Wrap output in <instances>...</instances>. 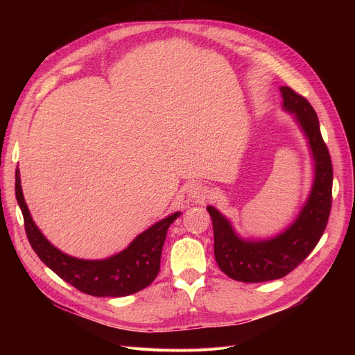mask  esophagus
<instances>
[{
    "label": "esophagus",
    "mask_w": 355,
    "mask_h": 355,
    "mask_svg": "<svg viewBox=\"0 0 355 355\" xmlns=\"http://www.w3.org/2000/svg\"><path fill=\"white\" fill-rule=\"evenodd\" d=\"M185 191H187V196L194 201H201V200L206 198L207 194H209L207 188L204 187L202 184H200V182H196V180L188 182L187 187H185Z\"/></svg>",
    "instance_id": "esophagus-1"
}]
</instances>
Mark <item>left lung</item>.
<instances>
[{"mask_svg": "<svg viewBox=\"0 0 355 355\" xmlns=\"http://www.w3.org/2000/svg\"><path fill=\"white\" fill-rule=\"evenodd\" d=\"M284 111L295 114L308 139L314 158V182L305 206L295 222L270 240H244L231 222L213 206H207L213 223L214 259L232 280L262 283L283 278L304 262L323 235L331 209L333 167L329 149L320 132L318 116L311 103L287 85L280 87Z\"/></svg>", "mask_w": 355, "mask_h": 355, "instance_id": "obj_1", "label": "left lung"}]
</instances>
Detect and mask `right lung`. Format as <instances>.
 I'll return each mask as SVG.
<instances>
[{
    "label": "right lung",
    "mask_w": 355,
    "mask_h": 355,
    "mask_svg": "<svg viewBox=\"0 0 355 355\" xmlns=\"http://www.w3.org/2000/svg\"><path fill=\"white\" fill-rule=\"evenodd\" d=\"M15 189L24 214L26 237L37 256L62 280L83 293L98 297L128 296L151 284L159 271L167 230L180 216V211H176L154 223L151 228L139 234L127 249L108 259L85 261L62 253L41 234L25 202L19 168H16Z\"/></svg>",
    "instance_id": "right-lung-1"
}]
</instances>
